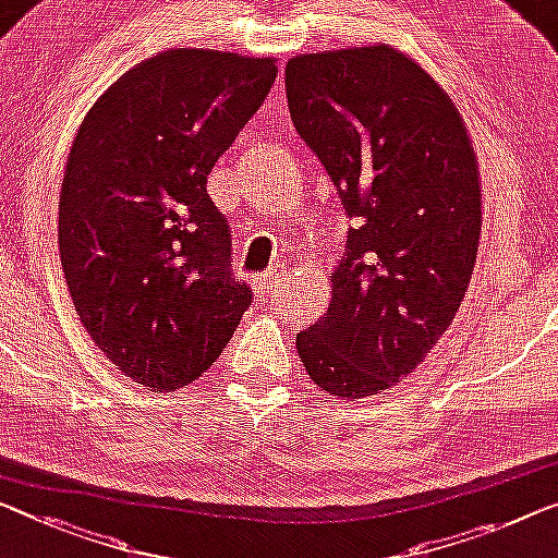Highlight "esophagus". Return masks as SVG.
I'll use <instances>...</instances> for the list:
<instances>
[{
  "mask_svg": "<svg viewBox=\"0 0 558 558\" xmlns=\"http://www.w3.org/2000/svg\"><path fill=\"white\" fill-rule=\"evenodd\" d=\"M272 288H276V278L272 276H257L255 280H253V290L257 295H270L272 293Z\"/></svg>",
  "mask_w": 558,
  "mask_h": 558,
  "instance_id": "1",
  "label": "esophagus"
}]
</instances>
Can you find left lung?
<instances>
[{
    "instance_id": "left-lung-1",
    "label": "left lung",
    "mask_w": 558,
    "mask_h": 558,
    "mask_svg": "<svg viewBox=\"0 0 558 558\" xmlns=\"http://www.w3.org/2000/svg\"><path fill=\"white\" fill-rule=\"evenodd\" d=\"M286 95L351 218L330 305L298 336V355L330 396L384 393L423 363L469 290L476 153L446 89L390 45L298 54Z\"/></svg>"
}]
</instances>
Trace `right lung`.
<instances>
[{"mask_svg": "<svg viewBox=\"0 0 558 558\" xmlns=\"http://www.w3.org/2000/svg\"><path fill=\"white\" fill-rule=\"evenodd\" d=\"M272 57L165 49L124 72L74 137L60 257L74 311L122 376L170 393L218 361L251 307L207 174L276 82Z\"/></svg>", "mask_w": 558, "mask_h": 558, "instance_id": "add662e5", "label": "right lung"}]
</instances>
